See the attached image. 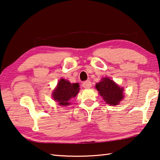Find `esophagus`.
I'll list each match as a JSON object with an SVG mask.
<instances>
[{"mask_svg":"<svg viewBox=\"0 0 160 160\" xmlns=\"http://www.w3.org/2000/svg\"><path fill=\"white\" fill-rule=\"evenodd\" d=\"M82 87H83V88H90L92 87V82H90L89 80L85 81V82H83Z\"/></svg>","mask_w":160,"mask_h":160,"instance_id":"1","label":"esophagus"}]
</instances>
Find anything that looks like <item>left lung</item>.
I'll return each instance as SVG.
<instances>
[{"mask_svg": "<svg viewBox=\"0 0 160 160\" xmlns=\"http://www.w3.org/2000/svg\"><path fill=\"white\" fill-rule=\"evenodd\" d=\"M95 88L106 103L117 106L124 98V89L109 78H103L101 82L97 83Z\"/></svg>", "mask_w": 160, "mask_h": 160, "instance_id": "8db88e82", "label": "left lung"}]
</instances>
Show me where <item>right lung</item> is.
<instances>
[{"mask_svg":"<svg viewBox=\"0 0 160 160\" xmlns=\"http://www.w3.org/2000/svg\"><path fill=\"white\" fill-rule=\"evenodd\" d=\"M79 88L78 83H71L68 80L60 79L52 92V98L60 106H69L71 104L70 100L79 92Z\"/></svg>","mask_w":160,"mask_h":160,"instance_id":"obj_1","label":"right lung"}]
</instances>
